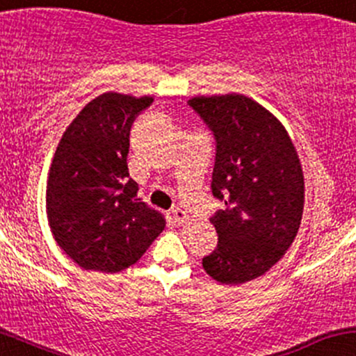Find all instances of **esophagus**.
<instances>
[{"label": "esophagus", "instance_id": "esophagus-1", "mask_svg": "<svg viewBox=\"0 0 356 356\" xmlns=\"http://www.w3.org/2000/svg\"><path fill=\"white\" fill-rule=\"evenodd\" d=\"M173 220L178 223V225H181V223H185L186 220H188V215H186V211L185 210H181V209H175L173 210Z\"/></svg>", "mask_w": 356, "mask_h": 356}]
</instances>
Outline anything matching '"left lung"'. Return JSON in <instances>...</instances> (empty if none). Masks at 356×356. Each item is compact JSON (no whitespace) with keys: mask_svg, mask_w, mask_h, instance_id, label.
<instances>
[{"mask_svg":"<svg viewBox=\"0 0 356 356\" xmlns=\"http://www.w3.org/2000/svg\"><path fill=\"white\" fill-rule=\"evenodd\" d=\"M188 104L217 141L211 193L225 210L211 217L218 245L203 269L220 284H243L277 264L296 238L305 177L282 122L242 94L198 95Z\"/></svg>","mask_w":356,"mask_h":356,"instance_id":"obj_1","label":"left lung"}]
</instances>
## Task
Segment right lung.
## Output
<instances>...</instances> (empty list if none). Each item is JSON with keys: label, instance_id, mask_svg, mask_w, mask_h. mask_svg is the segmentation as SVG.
Listing matches in <instances>:
<instances>
[{"label": "right lung", "instance_id": "right-lung-1", "mask_svg": "<svg viewBox=\"0 0 356 356\" xmlns=\"http://www.w3.org/2000/svg\"><path fill=\"white\" fill-rule=\"evenodd\" d=\"M151 95L106 92L62 134L47 179V218L55 242L86 270L121 273L165 229V215L138 198L127 153L134 118Z\"/></svg>", "mask_w": 356, "mask_h": 356}]
</instances>
